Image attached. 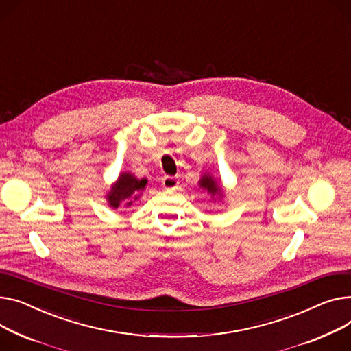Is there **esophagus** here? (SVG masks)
<instances>
[{
    "mask_svg": "<svg viewBox=\"0 0 351 351\" xmlns=\"http://www.w3.org/2000/svg\"><path fill=\"white\" fill-rule=\"evenodd\" d=\"M178 183H179V180H178V178H175V176H169V175H165L162 178V186L165 189H175L176 186H178Z\"/></svg>",
    "mask_w": 351,
    "mask_h": 351,
    "instance_id": "esophagus-1",
    "label": "esophagus"
}]
</instances>
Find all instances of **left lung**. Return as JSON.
<instances>
[{
    "label": "left lung",
    "mask_w": 351,
    "mask_h": 351,
    "mask_svg": "<svg viewBox=\"0 0 351 351\" xmlns=\"http://www.w3.org/2000/svg\"><path fill=\"white\" fill-rule=\"evenodd\" d=\"M200 186H202V188L207 189L212 195H216L217 192H220L219 188H217V184L215 183V180L210 178V176H203L202 180H200Z\"/></svg>",
    "instance_id": "8db88e82"
}]
</instances>
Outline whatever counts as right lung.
I'll list each match as a JSON object with an SVG mask.
<instances>
[{
	"label": "right lung",
	"instance_id": "1",
	"mask_svg": "<svg viewBox=\"0 0 351 351\" xmlns=\"http://www.w3.org/2000/svg\"><path fill=\"white\" fill-rule=\"evenodd\" d=\"M145 184H147V179L139 180L131 173H123L119 178V182L112 186V189L108 195L110 206L119 207L123 200H128L127 206H131L132 200H130V197L135 196L138 192H141L145 188ZM135 199L138 197L135 196Z\"/></svg>",
	"mask_w": 351,
	"mask_h": 351
}]
</instances>
